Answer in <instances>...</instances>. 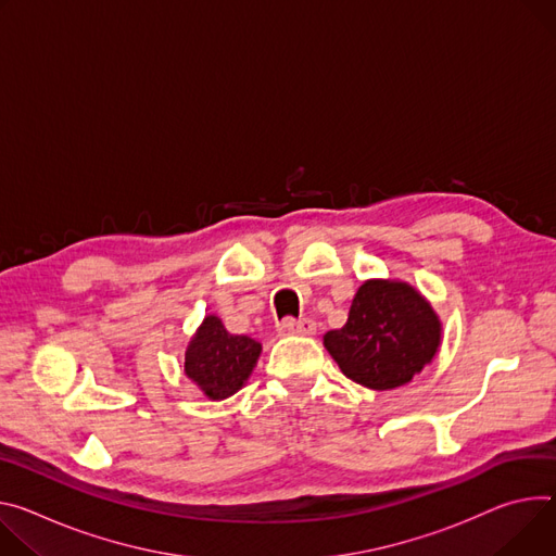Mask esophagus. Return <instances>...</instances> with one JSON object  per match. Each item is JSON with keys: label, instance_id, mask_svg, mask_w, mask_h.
<instances>
[{"label": "esophagus", "instance_id": "esophagus-1", "mask_svg": "<svg viewBox=\"0 0 556 556\" xmlns=\"http://www.w3.org/2000/svg\"><path fill=\"white\" fill-rule=\"evenodd\" d=\"M279 334H313L315 332V321L313 319H294L286 317L283 321L277 324Z\"/></svg>", "mask_w": 556, "mask_h": 556}]
</instances>
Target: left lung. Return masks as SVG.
<instances>
[{
	"mask_svg": "<svg viewBox=\"0 0 556 556\" xmlns=\"http://www.w3.org/2000/svg\"><path fill=\"white\" fill-rule=\"evenodd\" d=\"M324 345L348 379L370 390H392L434 359L441 321L410 283L368 279L352 299L345 326L326 332Z\"/></svg>",
	"mask_w": 556,
	"mask_h": 556,
	"instance_id": "1",
	"label": "left lung"
}]
</instances>
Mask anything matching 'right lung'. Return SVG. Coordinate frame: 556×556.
<instances>
[{
  "mask_svg": "<svg viewBox=\"0 0 556 556\" xmlns=\"http://www.w3.org/2000/svg\"><path fill=\"white\" fill-rule=\"evenodd\" d=\"M262 355V343L230 334L222 319L208 315L186 348L184 372L208 399H228L243 388Z\"/></svg>",
  "mask_w": 556,
  "mask_h": 556,
  "instance_id": "1",
  "label": "right lung"
}]
</instances>
